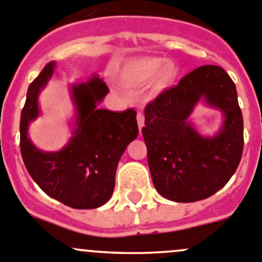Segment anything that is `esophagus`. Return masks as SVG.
<instances>
[{"label": "esophagus", "instance_id": "esophagus-1", "mask_svg": "<svg viewBox=\"0 0 262 262\" xmlns=\"http://www.w3.org/2000/svg\"><path fill=\"white\" fill-rule=\"evenodd\" d=\"M137 123H138L139 132H141L142 128H143V125H144V115H143V113H138V114H137Z\"/></svg>", "mask_w": 262, "mask_h": 262}]
</instances>
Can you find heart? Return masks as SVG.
Returning <instances> with one entry per match:
<instances>
[{
	"label": "heart",
	"mask_w": 262,
	"mask_h": 262,
	"mask_svg": "<svg viewBox=\"0 0 262 262\" xmlns=\"http://www.w3.org/2000/svg\"><path fill=\"white\" fill-rule=\"evenodd\" d=\"M177 75L178 68L174 62L157 56H146L126 62L120 70L119 79L128 87H139L152 79L151 92L159 95L171 87Z\"/></svg>",
	"instance_id": "heart-1"
}]
</instances>
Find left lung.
<instances>
[{
    "instance_id": "1",
    "label": "left lung",
    "mask_w": 262,
    "mask_h": 262,
    "mask_svg": "<svg viewBox=\"0 0 262 262\" xmlns=\"http://www.w3.org/2000/svg\"><path fill=\"white\" fill-rule=\"evenodd\" d=\"M204 98L225 115L220 133L204 137L187 118ZM142 128L157 192L174 202H195L222 189L239 165L243 118L237 90L224 69L204 65L160 93L144 108Z\"/></svg>"
}]
</instances>
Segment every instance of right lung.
Masks as SVG:
<instances>
[{
	"label": "right lung",
	"instance_id": "1",
	"mask_svg": "<svg viewBox=\"0 0 262 262\" xmlns=\"http://www.w3.org/2000/svg\"><path fill=\"white\" fill-rule=\"evenodd\" d=\"M53 70L55 62H48L28 88L20 116L23 161L46 194L73 209H97L111 199L121 155L138 136L137 113L98 107L108 88L93 75L72 87L77 120L69 143L57 152L39 151L28 137V126L39 115L38 96Z\"/></svg>",
	"mask_w": 262,
	"mask_h": 262
}]
</instances>
